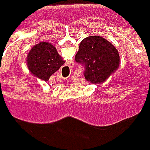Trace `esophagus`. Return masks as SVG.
Returning a JSON list of instances; mask_svg holds the SVG:
<instances>
[{
    "mask_svg": "<svg viewBox=\"0 0 150 150\" xmlns=\"http://www.w3.org/2000/svg\"><path fill=\"white\" fill-rule=\"evenodd\" d=\"M74 65H75V64L74 62H69L68 63V64L64 67V70H66L67 72H69V70L71 69L74 67Z\"/></svg>",
    "mask_w": 150,
    "mask_h": 150,
    "instance_id": "obj_1",
    "label": "esophagus"
}]
</instances>
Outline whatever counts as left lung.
I'll use <instances>...</instances> for the list:
<instances>
[{"label":"left lung","mask_w":150,"mask_h":150,"mask_svg":"<svg viewBox=\"0 0 150 150\" xmlns=\"http://www.w3.org/2000/svg\"><path fill=\"white\" fill-rule=\"evenodd\" d=\"M75 59L78 64L85 66V78L92 84L107 81L120 64L117 49L101 36L84 38Z\"/></svg>","instance_id":"obj_1"}]
</instances>
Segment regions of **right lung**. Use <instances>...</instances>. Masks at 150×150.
Masks as SVG:
<instances>
[{"label": "right lung", "mask_w": 150, "mask_h": 150, "mask_svg": "<svg viewBox=\"0 0 150 150\" xmlns=\"http://www.w3.org/2000/svg\"><path fill=\"white\" fill-rule=\"evenodd\" d=\"M64 64L61 56L50 42H41L34 45L27 57V65L30 72L44 81H48Z\"/></svg>", "instance_id": "add662e5"}]
</instances>
